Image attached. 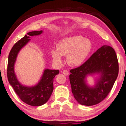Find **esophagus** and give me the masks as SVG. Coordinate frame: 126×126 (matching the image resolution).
I'll list each match as a JSON object with an SVG mask.
<instances>
[{"instance_id":"1","label":"esophagus","mask_w":126,"mask_h":126,"mask_svg":"<svg viewBox=\"0 0 126 126\" xmlns=\"http://www.w3.org/2000/svg\"><path fill=\"white\" fill-rule=\"evenodd\" d=\"M62 73L64 75H66V76H67V75H69L68 71L66 70H63L62 71Z\"/></svg>"}]
</instances>
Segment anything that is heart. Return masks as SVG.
Returning <instances> with one entry per match:
<instances>
[{
  "mask_svg": "<svg viewBox=\"0 0 126 126\" xmlns=\"http://www.w3.org/2000/svg\"><path fill=\"white\" fill-rule=\"evenodd\" d=\"M92 49V44L81 35L73 36L62 39L56 45V49L51 51L53 61L61 64L62 56H66L69 64L76 66L84 62Z\"/></svg>",
  "mask_w": 126,
  "mask_h": 126,
  "instance_id": "heart-1",
  "label": "heart"
}]
</instances>
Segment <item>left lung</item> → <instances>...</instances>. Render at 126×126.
Wrapping results in <instances>:
<instances>
[{"label":"left lung","mask_w":126,"mask_h":126,"mask_svg":"<svg viewBox=\"0 0 126 126\" xmlns=\"http://www.w3.org/2000/svg\"><path fill=\"white\" fill-rule=\"evenodd\" d=\"M69 80L75 99L81 105L97 104L107 97L119 74L116 54L111 46L104 45L82 65L70 70ZM99 73L101 78L94 87L88 86L85 78L88 75Z\"/></svg>","instance_id":"8db88e82"}]
</instances>
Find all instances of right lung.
Returning a JSON list of instances; mask_svg holds the SVG:
<instances>
[{
  "instance_id": "obj_1",
  "label": "right lung",
  "mask_w": 126,
  "mask_h": 126,
  "mask_svg": "<svg viewBox=\"0 0 126 126\" xmlns=\"http://www.w3.org/2000/svg\"><path fill=\"white\" fill-rule=\"evenodd\" d=\"M43 31L29 32L18 40L10 52L7 63V75L10 84L20 99L31 106H40L47 102L53 90V79L60 73L58 70L45 69L40 81L36 85L27 87L21 85L14 71V65L17 55L21 49L31 40V36L40 35Z\"/></svg>"
}]
</instances>
